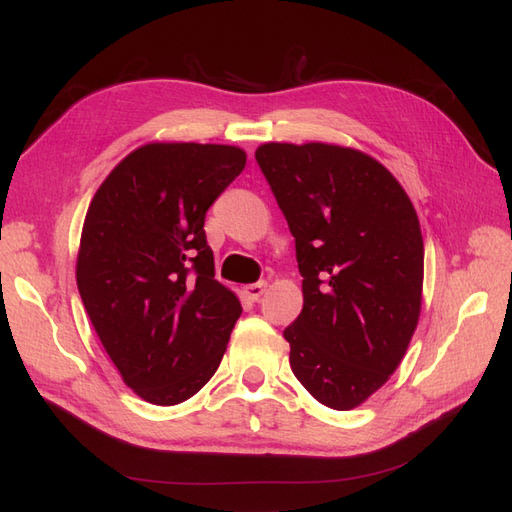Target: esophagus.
<instances>
[{"label":"esophagus","instance_id":"obj_1","mask_svg":"<svg viewBox=\"0 0 512 512\" xmlns=\"http://www.w3.org/2000/svg\"><path fill=\"white\" fill-rule=\"evenodd\" d=\"M265 290H267V282H258V284H250V286H245L243 288V292H245V297L250 299V301H258L262 294H265Z\"/></svg>","mask_w":512,"mask_h":512}]
</instances>
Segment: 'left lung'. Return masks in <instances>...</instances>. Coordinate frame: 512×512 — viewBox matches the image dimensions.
<instances>
[{
    "label": "left lung",
    "mask_w": 512,
    "mask_h": 512,
    "mask_svg": "<svg viewBox=\"0 0 512 512\" xmlns=\"http://www.w3.org/2000/svg\"><path fill=\"white\" fill-rule=\"evenodd\" d=\"M297 243L303 309L284 331L294 376L352 410L404 359L423 301V235L401 183L367 153L329 143L256 149Z\"/></svg>",
    "instance_id": "left-lung-1"
}]
</instances>
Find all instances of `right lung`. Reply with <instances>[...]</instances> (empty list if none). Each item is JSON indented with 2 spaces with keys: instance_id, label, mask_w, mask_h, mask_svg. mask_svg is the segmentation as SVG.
Instances as JSON below:
<instances>
[{
  "instance_id": "obj_1",
  "label": "right lung",
  "mask_w": 512,
  "mask_h": 512,
  "mask_svg": "<svg viewBox=\"0 0 512 512\" xmlns=\"http://www.w3.org/2000/svg\"><path fill=\"white\" fill-rule=\"evenodd\" d=\"M235 145L147 143L94 194L76 284L121 380L156 406L196 395L241 316L215 280L205 213L245 168Z\"/></svg>"
}]
</instances>
